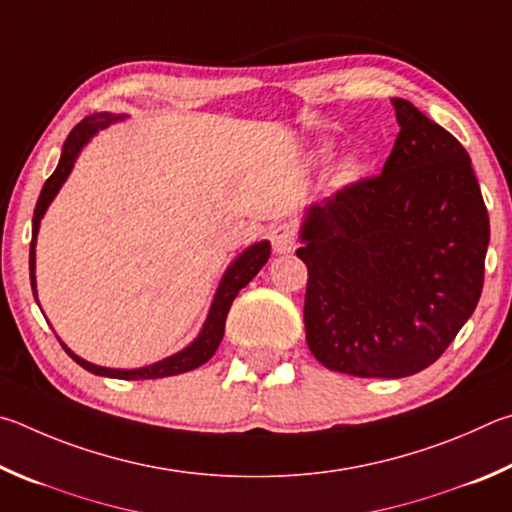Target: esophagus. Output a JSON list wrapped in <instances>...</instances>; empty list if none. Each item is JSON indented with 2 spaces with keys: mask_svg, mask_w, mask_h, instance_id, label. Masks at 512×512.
Masks as SVG:
<instances>
[{
  "mask_svg": "<svg viewBox=\"0 0 512 512\" xmlns=\"http://www.w3.org/2000/svg\"><path fill=\"white\" fill-rule=\"evenodd\" d=\"M270 240L276 254H288V251L297 247V231H294L292 224H276L270 231Z\"/></svg>",
  "mask_w": 512,
  "mask_h": 512,
  "instance_id": "34e87169",
  "label": "esophagus"
}]
</instances>
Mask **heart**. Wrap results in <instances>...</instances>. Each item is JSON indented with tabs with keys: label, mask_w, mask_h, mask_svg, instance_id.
<instances>
[{
	"label": "heart",
	"mask_w": 512,
	"mask_h": 512,
	"mask_svg": "<svg viewBox=\"0 0 512 512\" xmlns=\"http://www.w3.org/2000/svg\"><path fill=\"white\" fill-rule=\"evenodd\" d=\"M360 173H362V166H360V161L357 159H344L342 164H339L337 168H335V173H333V182L337 184V186H348V184H353L357 177H360Z\"/></svg>",
	"instance_id": "b5f03b06"
}]
</instances>
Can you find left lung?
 Here are the masks:
<instances>
[{
    "mask_svg": "<svg viewBox=\"0 0 512 512\" xmlns=\"http://www.w3.org/2000/svg\"><path fill=\"white\" fill-rule=\"evenodd\" d=\"M382 173L312 204L297 256L308 267L306 339L330 371L407 378L472 317L490 220L470 155L405 98Z\"/></svg>",
    "mask_w": 512,
    "mask_h": 512,
    "instance_id": "left-lung-1",
    "label": "left lung"
}]
</instances>
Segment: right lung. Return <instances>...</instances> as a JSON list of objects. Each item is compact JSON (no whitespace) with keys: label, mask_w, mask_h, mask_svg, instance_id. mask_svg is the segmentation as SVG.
Here are the masks:
<instances>
[{"label":"right lung","mask_w":512,"mask_h":512,"mask_svg":"<svg viewBox=\"0 0 512 512\" xmlns=\"http://www.w3.org/2000/svg\"><path fill=\"white\" fill-rule=\"evenodd\" d=\"M121 116H112V114H92L87 119L80 121L74 130L69 132V137L62 146V155L58 161V168L53 170V175L44 182L42 193L38 197V204H35L33 211V238H31V251H29V272H31V288H33V297L38 301V292H35V242H38V229H40V220L47 206L51 204L53 197L60 191V186L65 184V179L69 177L71 168H74V161L78 157V152L83 150L85 143L94 137L98 130H103L110 125L112 121H119ZM270 242H256L249 249L242 251V254L231 263V267L224 272L222 281L218 285V292H215L209 317L204 321L202 333L195 337L193 344H188L184 351H179L175 355L166 357L157 364L143 366V369H105V366H96L92 362H85L83 357H78L76 353H71L69 348L62 344L67 355L74 360L76 364L83 366L85 371L94 373V375H105V378H116V380H152V378H168V375H179L186 371H193L197 366H202L204 362H209L213 353L218 351V346L224 337V321H227L229 308L233 299L238 297V292L245 288V285L254 279V276L261 272V267L267 263L270 258Z\"/></svg>","instance_id":"1"}]
</instances>
